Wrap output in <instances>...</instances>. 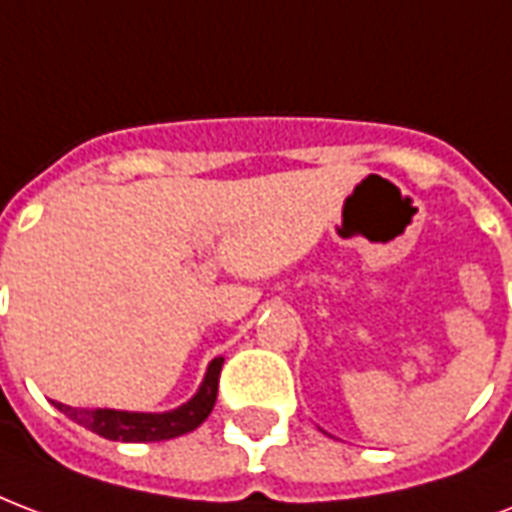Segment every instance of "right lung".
Wrapping results in <instances>:
<instances>
[{
	"label": "right lung",
	"mask_w": 512,
	"mask_h": 512,
	"mask_svg": "<svg viewBox=\"0 0 512 512\" xmlns=\"http://www.w3.org/2000/svg\"><path fill=\"white\" fill-rule=\"evenodd\" d=\"M221 364H224L221 356L210 361L197 397L186 402L183 407H178V410H169V413H124V410H105V407L88 410V407H69L61 405V402H56V405L72 421H78L80 426H86V429H91L99 437H107V440H121V443L172 440V437H180V434L194 432L213 413L215 397H218Z\"/></svg>",
	"instance_id": "1"
}]
</instances>
